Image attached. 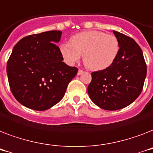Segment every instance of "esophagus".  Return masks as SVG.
<instances>
[{"mask_svg":"<svg viewBox=\"0 0 153 153\" xmlns=\"http://www.w3.org/2000/svg\"><path fill=\"white\" fill-rule=\"evenodd\" d=\"M83 73H84V71H83L82 69H79V70H78L77 74H78V75H81Z\"/></svg>","mask_w":153,"mask_h":153,"instance_id":"34e87169","label":"esophagus"}]
</instances>
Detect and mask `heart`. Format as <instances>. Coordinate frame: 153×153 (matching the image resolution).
Here are the masks:
<instances>
[{
    "label": "heart",
    "mask_w": 153,
    "mask_h": 153,
    "mask_svg": "<svg viewBox=\"0 0 153 153\" xmlns=\"http://www.w3.org/2000/svg\"><path fill=\"white\" fill-rule=\"evenodd\" d=\"M71 43L60 46V53L67 64L73 65L84 55V63L94 71L103 70L114 63L120 51V43L113 35L99 30L78 33Z\"/></svg>",
    "instance_id": "obj_1"
}]
</instances>
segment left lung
<instances>
[{
    "label": "left lung",
    "mask_w": 153,
    "mask_h": 153,
    "mask_svg": "<svg viewBox=\"0 0 153 153\" xmlns=\"http://www.w3.org/2000/svg\"><path fill=\"white\" fill-rule=\"evenodd\" d=\"M120 51L111 66L91 73L89 97L98 107L116 111L129 106L140 96L147 66L139 45L132 38L113 30Z\"/></svg>",
    "instance_id": "obj_1"
}]
</instances>
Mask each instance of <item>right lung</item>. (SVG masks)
I'll return each instance as SVG.
<instances>
[{"mask_svg": "<svg viewBox=\"0 0 153 153\" xmlns=\"http://www.w3.org/2000/svg\"><path fill=\"white\" fill-rule=\"evenodd\" d=\"M62 31L28 35L16 44L7 63L12 93L24 107L45 111L60 102L78 72L63 62L56 45Z\"/></svg>", "mask_w": 153, "mask_h": 153, "instance_id": "add662e5", "label": "right lung"}]
</instances>
